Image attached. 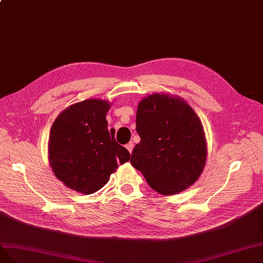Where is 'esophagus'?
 I'll return each instance as SVG.
<instances>
[{
    "instance_id": "34e87169",
    "label": "esophagus",
    "mask_w": 263,
    "mask_h": 263,
    "mask_svg": "<svg viewBox=\"0 0 263 263\" xmlns=\"http://www.w3.org/2000/svg\"><path fill=\"white\" fill-rule=\"evenodd\" d=\"M133 143H132V142H130V143H127L126 145H125V147L127 148V151H129L130 153H132V149H133Z\"/></svg>"
}]
</instances>
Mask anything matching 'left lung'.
<instances>
[{
  "label": "left lung",
  "mask_w": 263,
  "mask_h": 263,
  "mask_svg": "<svg viewBox=\"0 0 263 263\" xmlns=\"http://www.w3.org/2000/svg\"><path fill=\"white\" fill-rule=\"evenodd\" d=\"M136 130L141 138L131 164L154 191L173 195L196 182L207 148L199 118L185 101L154 93L139 103Z\"/></svg>",
  "instance_id": "left-lung-1"
}]
</instances>
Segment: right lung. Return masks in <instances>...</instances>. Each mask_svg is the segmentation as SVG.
Here are the masks:
<instances>
[{
  "label": "right lung",
  "mask_w": 263,
  "mask_h": 263,
  "mask_svg": "<svg viewBox=\"0 0 263 263\" xmlns=\"http://www.w3.org/2000/svg\"><path fill=\"white\" fill-rule=\"evenodd\" d=\"M107 101L89 99L64 110L52 123L48 153L52 172L69 189L84 194L99 191L118 164L130 160L127 149L108 130Z\"/></svg>",
  "instance_id": "obj_1"
}]
</instances>
